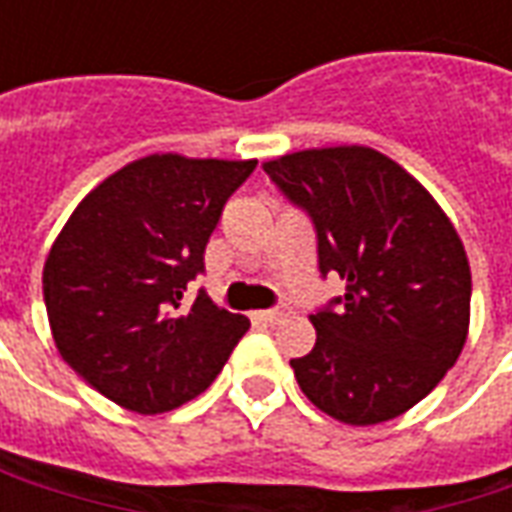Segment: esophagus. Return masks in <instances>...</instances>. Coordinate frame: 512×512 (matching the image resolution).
<instances>
[{
    "instance_id": "esophagus-1",
    "label": "esophagus",
    "mask_w": 512,
    "mask_h": 512,
    "mask_svg": "<svg viewBox=\"0 0 512 512\" xmlns=\"http://www.w3.org/2000/svg\"><path fill=\"white\" fill-rule=\"evenodd\" d=\"M288 312L285 310H263V312H257V321H263V323H277L282 321Z\"/></svg>"
}]
</instances>
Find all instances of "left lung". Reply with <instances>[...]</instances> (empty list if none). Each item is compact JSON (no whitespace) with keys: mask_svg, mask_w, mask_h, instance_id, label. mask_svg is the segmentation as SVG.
I'll return each instance as SVG.
<instances>
[{"mask_svg":"<svg viewBox=\"0 0 512 512\" xmlns=\"http://www.w3.org/2000/svg\"><path fill=\"white\" fill-rule=\"evenodd\" d=\"M263 169L312 216L321 274L345 279L343 299L310 315L315 348L290 359L301 392L345 425L406 414L469 334L472 268L450 216L373 147H312Z\"/></svg>","mask_w":512,"mask_h":512,"instance_id":"obj_1","label":"left lung"}]
</instances>
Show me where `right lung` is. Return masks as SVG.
<instances>
[{"instance_id":"right-lung-1","label":"right lung","mask_w":512,"mask_h":512,"mask_svg":"<svg viewBox=\"0 0 512 512\" xmlns=\"http://www.w3.org/2000/svg\"><path fill=\"white\" fill-rule=\"evenodd\" d=\"M255 158L153 153L112 172L65 222L43 266L51 337L68 365L136 414L205 392L249 329L208 293L183 304L227 197Z\"/></svg>"}]
</instances>
